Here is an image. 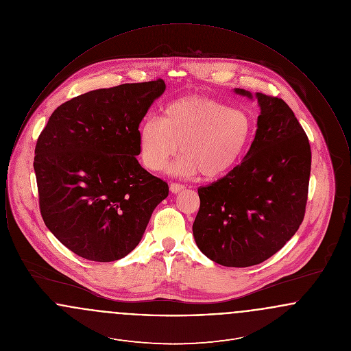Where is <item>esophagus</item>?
<instances>
[{
  "instance_id": "esophagus-1",
  "label": "esophagus",
  "mask_w": 351,
  "mask_h": 351,
  "mask_svg": "<svg viewBox=\"0 0 351 351\" xmlns=\"http://www.w3.org/2000/svg\"><path fill=\"white\" fill-rule=\"evenodd\" d=\"M169 189H171L172 193H178V192H180L182 189H184V185L179 183H171L169 184Z\"/></svg>"
}]
</instances>
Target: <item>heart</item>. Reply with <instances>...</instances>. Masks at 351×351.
<instances>
[{
  "label": "heart",
  "instance_id": "heart-1",
  "mask_svg": "<svg viewBox=\"0 0 351 351\" xmlns=\"http://www.w3.org/2000/svg\"><path fill=\"white\" fill-rule=\"evenodd\" d=\"M255 123L249 112L204 96L171 101L162 117L147 118L139 129V152L151 171H163L180 150L173 166L183 176L202 173L219 179L237 167L250 147Z\"/></svg>",
  "mask_w": 351,
  "mask_h": 351
}]
</instances>
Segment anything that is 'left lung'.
Here are the masks:
<instances>
[{"label":"left lung","mask_w":351,"mask_h":351,"mask_svg":"<svg viewBox=\"0 0 351 351\" xmlns=\"http://www.w3.org/2000/svg\"><path fill=\"white\" fill-rule=\"evenodd\" d=\"M251 97L250 92L235 89ZM258 129L241 165L199 188L193 235L201 252L226 267H250L276 254L300 228L312 152L292 109L256 93Z\"/></svg>","instance_id":"obj_1"}]
</instances>
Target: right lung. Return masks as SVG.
I'll use <instances>...</instances> for the list:
<instances>
[{"label": "right lung", "mask_w": 351, "mask_h": 351, "mask_svg": "<svg viewBox=\"0 0 351 351\" xmlns=\"http://www.w3.org/2000/svg\"><path fill=\"white\" fill-rule=\"evenodd\" d=\"M162 79L90 90L58 106L35 146L40 215L67 249L93 262L133 251L168 184L136 159L139 123Z\"/></svg>", "instance_id": "obj_1"}]
</instances>
